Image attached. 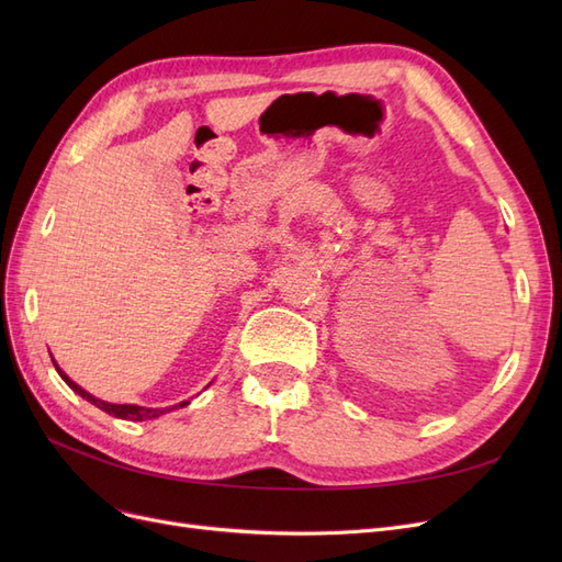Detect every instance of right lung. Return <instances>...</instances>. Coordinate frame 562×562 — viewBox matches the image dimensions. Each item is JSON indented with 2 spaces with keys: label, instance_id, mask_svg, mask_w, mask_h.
I'll list each match as a JSON object with an SVG mask.
<instances>
[{
  "label": "right lung",
  "instance_id": "add662e5",
  "mask_svg": "<svg viewBox=\"0 0 562 562\" xmlns=\"http://www.w3.org/2000/svg\"><path fill=\"white\" fill-rule=\"evenodd\" d=\"M56 370L60 372V378L67 382V386L75 389L81 398L91 401L95 407H100V411H105L108 415H114V417H119V419L145 422V419H155V417H159V415H164V413H168V411H173V407H178V405H173V407H143V405H116V403H105V401H100V398L87 394V391H83L79 384H75L70 378H67L58 366H56ZM182 405H187V401L180 403V407H182Z\"/></svg>",
  "mask_w": 562,
  "mask_h": 562
}]
</instances>
